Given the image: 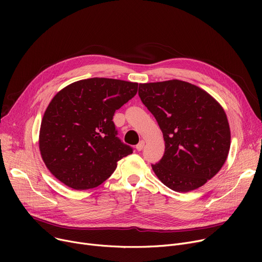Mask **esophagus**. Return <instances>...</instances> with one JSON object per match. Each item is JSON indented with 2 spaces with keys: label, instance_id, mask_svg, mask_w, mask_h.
<instances>
[{
  "label": "esophagus",
  "instance_id": "34e87169",
  "mask_svg": "<svg viewBox=\"0 0 262 262\" xmlns=\"http://www.w3.org/2000/svg\"><path fill=\"white\" fill-rule=\"evenodd\" d=\"M143 147H144V141H143V140H141L138 144L136 145L137 150H139V152H140V150H142V148H143Z\"/></svg>",
  "mask_w": 262,
  "mask_h": 262
}]
</instances>
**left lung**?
Segmentation results:
<instances>
[{
  "instance_id": "left-lung-1",
  "label": "left lung",
  "mask_w": 262,
  "mask_h": 262,
  "mask_svg": "<svg viewBox=\"0 0 262 262\" xmlns=\"http://www.w3.org/2000/svg\"><path fill=\"white\" fill-rule=\"evenodd\" d=\"M138 93L163 134L164 154L152 164L161 183L189 192L211 180L230 147L222 106L203 89L178 79L140 84Z\"/></svg>"
}]
</instances>
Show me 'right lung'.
<instances>
[{"label": "right lung", "instance_id": "1", "mask_svg": "<svg viewBox=\"0 0 262 262\" xmlns=\"http://www.w3.org/2000/svg\"><path fill=\"white\" fill-rule=\"evenodd\" d=\"M137 90V82L93 77L54 96L41 122L39 148L58 181L75 190L95 188L115 172L120 159L133 153L117 137L113 118Z\"/></svg>", "mask_w": 262, "mask_h": 262}]
</instances>
